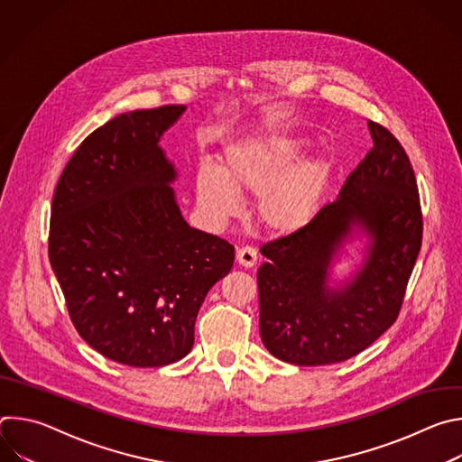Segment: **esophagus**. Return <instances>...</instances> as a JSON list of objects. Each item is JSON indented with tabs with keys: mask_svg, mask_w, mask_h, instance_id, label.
<instances>
[{
	"mask_svg": "<svg viewBox=\"0 0 462 462\" xmlns=\"http://www.w3.org/2000/svg\"><path fill=\"white\" fill-rule=\"evenodd\" d=\"M236 259H237V263H239L241 267L250 269V267H254L255 263H257V252L252 246H241L237 250V254H236Z\"/></svg>",
	"mask_w": 462,
	"mask_h": 462,
	"instance_id": "esophagus-1",
	"label": "esophagus"
}]
</instances>
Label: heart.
I'll list each match as a JSON object with an SVG mask.
<instances>
[{
	"label": "heart",
	"mask_w": 462,
	"mask_h": 462,
	"mask_svg": "<svg viewBox=\"0 0 462 462\" xmlns=\"http://www.w3.org/2000/svg\"><path fill=\"white\" fill-rule=\"evenodd\" d=\"M310 141L301 135H255L228 146L221 173L203 168L195 179L197 203L221 223L239 210L237 195H254L255 217L269 232L289 236L318 216L331 182L325 157L301 159Z\"/></svg>",
	"instance_id": "b5f03b06"
}]
</instances>
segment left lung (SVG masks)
Segmentation results:
<instances>
[{
    "mask_svg": "<svg viewBox=\"0 0 462 462\" xmlns=\"http://www.w3.org/2000/svg\"><path fill=\"white\" fill-rule=\"evenodd\" d=\"M373 148L337 201L300 232L261 246L259 335L294 365L344 362L394 323L422 243V214L411 162L389 131L367 122ZM366 237L357 273L328 285L346 242Z\"/></svg>",
    "mask_w": 462,
    "mask_h": 462,
    "instance_id": "8db88e82",
    "label": "left lung"
}]
</instances>
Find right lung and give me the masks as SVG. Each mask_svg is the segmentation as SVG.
<instances>
[{"label": "right lung", "instance_id": "right-lung-1", "mask_svg": "<svg viewBox=\"0 0 462 462\" xmlns=\"http://www.w3.org/2000/svg\"><path fill=\"white\" fill-rule=\"evenodd\" d=\"M186 106L122 113L79 146L52 197L49 259L79 335L106 358L161 367L193 347L234 246L191 228L161 148Z\"/></svg>", "mask_w": 462, "mask_h": 462}]
</instances>
